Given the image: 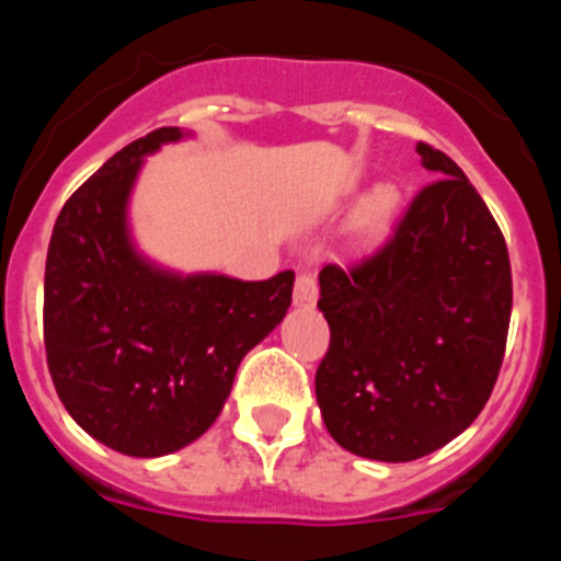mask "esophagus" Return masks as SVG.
Returning <instances> with one entry per match:
<instances>
[{
    "mask_svg": "<svg viewBox=\"0 0 561 561\" xmlns=\"http://www.w3.org/2000/svg\"><path fill=\"white\" fill-rule=\"evenodd\" d=\"M317 277L311 272H297L295 280V306H314L317 304Z\"/></svg>",
    "mask_w": 561,
    "mask_h": 561,
    "instance_id": "34e87169",
    "label": "esophagus"
}]
</instances>
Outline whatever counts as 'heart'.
I'll use <instances>...</instances> for the list:
<instances>
[{"label":"heart","instance_id":"b5f03b06","mask_svg":"<svg viewBox=\"0 0 561 561\" xmlns=\"http://www.w3.org/2000/svg\"><path fill=\"white\" fill-rule=\"evenodd\" d=\"M399 213V191L393 185H379L359 202L354 219H351V232L359 244L374 247L385 241Z\"/></svg>","mask_w":561,"mask_h":561}]
</instances>
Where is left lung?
<instances>
[{
    "label": "left lung",
    "mask_w": 561,
    "mask_h": 561,
    "mask_svg": "<svg viewBox=\"0 0 561 561\" xmlns=\"http://www.w3.org/2000/svg\"><path fill=\"white\" fill-rule=\"evenodd\" d=\"M438 180L393 236L354 266L320 272L331 342L314 376L325 430L370 460L424 458L463 433L497 381L512 320L505 238L480 193L438 148Z\"/></svg>",
    "instance_id": "1"
}]
</instances>
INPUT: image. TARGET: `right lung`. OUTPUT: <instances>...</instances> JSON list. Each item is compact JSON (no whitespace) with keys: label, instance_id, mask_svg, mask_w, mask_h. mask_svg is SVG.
<instances>
[{"label":"right lung","instance_id":"right-lung-1","mask_svg":"<svg viewBox=\"0 0 561 561\" xmlns=\"http://www.w3.org/2000/svg\"><path fill=\"white\" fill-rule=\"evenodd\" d=\"M182 137L157 128L92 173L58 213L44 270L58 399L92 438L131 458H160L207 433L295 286L289 270L270 280L176 275L134 250L126 207L142 157Z\"/></svg>","mask_w":561,"mask_h":561}]
</instances>
